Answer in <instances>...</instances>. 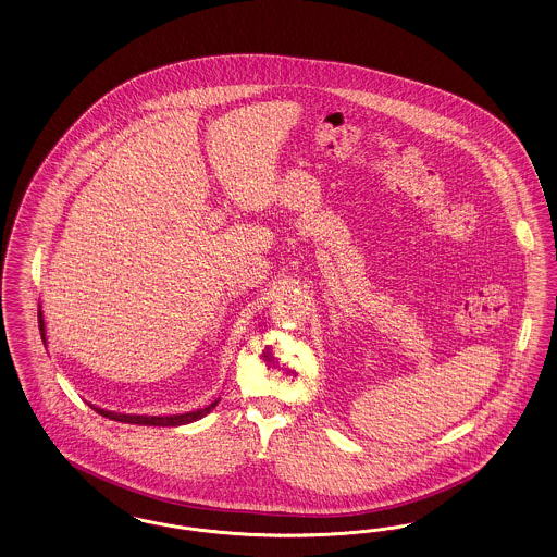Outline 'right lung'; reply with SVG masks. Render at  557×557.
Instances as JSON below:
<instances>
[{"instance_id": "right-lung-1", "label": "right lung", "mask_w": 557, "mask_h": 557, "mask_svg": "<svg viewBox=\"0 0 557 557\" xmlns=\"http://www.w3.org/2000/svg\"><path fill=\"white\" fill-rule=\"evenodd\" d=\"M39 331H41V339L44 345H48L46 341V320H44V312H41V306H39ZM220 401V397L214 399L212 404H208L206 408H199V410L185 411V413H172V416H147V413H124V411H112L106 410V408H99L89 404L97 413H101L103 418H110V420H116V422H124V424H139V426H183V424H191L195 420H201L203 416H208L210 411L214 410Z\"/></svg>"}]
</instances>
